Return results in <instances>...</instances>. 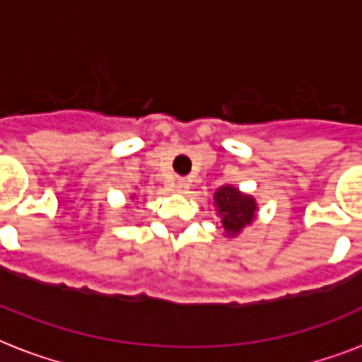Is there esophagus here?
<instances>
[{"label":"esophagus","mask_w":362,"mask_h":362,"mask_svg":"<svg viewBox=\"0 0 362 362\" xmlns=\"http://www.w3.org/2000/svg\"><path fill=\"white\" fill-rule=\"evenodd\" d=\"M176 189L180 193L189 192V182H187V178H178V180H176Z\"/></svg>","instance_id":"esophagus-1"}]
</instances>
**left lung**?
<instances>
[{
  "mask_svg": "<svg viewBox=\"0 0 362 362\" xmlns=\"http://www.w3.org/2000/svg\"><path fill=\"white\" fill-rule=\"evenodd\" d=\"M214 203L227 237H237L244 227L255 220V212H257L255 199L252 195H244L237 187L221 186L214 193Z\"/></svg>",
  "mask_w": 362,
  "mask_h": 362,
  "instance_id": "obj_1",
  "label": "left lung"
}]
</instances>
